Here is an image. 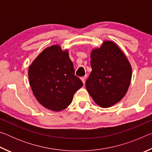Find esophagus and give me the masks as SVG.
<instances>
[{
	"label": "esophagus",
	"mask_w": 152,
	"mask_h": 152,
	"mask_svg": "<svg viewBox=\"0 0 152 152\" xmlns=\"http://www.w3.org/2000/svg\"><path fill=\"white\" fill-rule=\"evenodd\" d=\"M80 79H81V80L82 81V82H83V84H85V79H86V77H85V76H84V77H81Z\"/></svg>",
	"instance_id": "1"
}]
</instances>
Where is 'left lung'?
<instances>
[{
	"label": "left lung",
	"mask_w": 152,
	"mask_h": 152,
	"mask_svg": "<svg viewBox=\"0 0 152 152\" xmlns=\"http://www.w3.org/2000/svg\"><path fill=\"white\" fill-rule=\"evenodd\" d=\"M92 72L86 88L96 103L102 108L113 106L127 93L132 76V68L115 42L104 41L91 53Z\"/></svg>",
	"instance_id": "1"
}]
</instances>
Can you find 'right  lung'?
<instances>
[{"instance_id": "right-lung-1", "label": "right lung", "mask_w": 152, "mask_h": 152, "mask_svg": "<svg viewBox=\"0 0 152 152\" xmlns=\"http://www.w3.org/2000/svg\"><path fill=\"white\" fill-rule=\"evenodd\" d=\"M31 88L37 101L46 109L58 112L66 109L74 94L83 86L74 75L68 50L60 45L45 48L36 58L28 70Z\"/></svg>"}]
</instances>
